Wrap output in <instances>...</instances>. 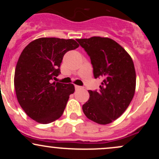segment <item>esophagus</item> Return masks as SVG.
Segmentation results:
<instances>
[{
    "instance_id": "34e87169",
    "label": "esophagus",
    "mask_w": 159,
    "mask_h": 159,
    "mask_svg": "<svg viewBox=\"0 0 159 159\" xmlns=\"http://www.w3.org/2000/svg\"><path fill=\"white\" fill-rule=\"evenodd\" d=\"M81 86H78V85H75V90H79V89H81Z\"/></svg>"
}]
</instances>
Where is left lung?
Returning <instances> with one entry per match:
<instances>
[{"label":"left lung","instance_id":"obj_1","mask_svg":"<svg viewBox=\"0 0 159 159\" xmlns=\"http://www.w3.org/2000/svg\"><path fill=\"white\" fill-rule=\"evenodd\" d=\"M90 58L94 78L103 81L99 90H89L90 98L82 106L88 119L106 125L119 118L135 92L136 73L131 56L121 45L107 37L76 39Z\"/></svg>","mask_w":159,"mask_h":159}]
</instances>
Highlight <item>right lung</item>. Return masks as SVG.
Wrapping results in <instances>:
<instances>
[{"instance_id": "1", "label": "right lung", "mask_w": 159, "mask_h": 159, "mask_svg": "<svg viewBox=\"0 0 159 159\" xmlns=\"http://www.w3.org/2000/svg\"><path fill=\"white\" fill-rule=\"evenodd\" d=\"M78 46L72 39L43 37L21 52L14 76L16 97L27 116L37 123H50L63 114L75 87L53 80L61 73L64 54Z\"/></svg>"}]
</instances>
